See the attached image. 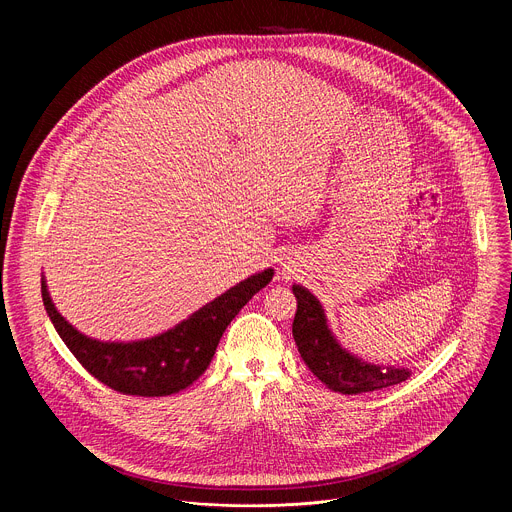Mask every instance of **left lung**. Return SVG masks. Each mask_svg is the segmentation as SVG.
Listing matches in <instances>:
<instances>
[{
    "mask_svg": "<svg viewBox=\"0 0 512 512\" xmlns=\"http://www.w3.org/2000/svg\"><path fill=\"white\" fill-rule=\"evenodd\" d=\"M298 312L294 318V340L308 369L332 391L360 395L407 381V369L377 367L342 350L328 330L320 302L302 285H294Z\"/></svg>",
    "mask_w": 512,
    "mask_h": 512,
    "instance_id": "8db88e82",
    "label": "left lung"
}]
</instances>
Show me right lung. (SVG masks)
<instances>
[{"label": "right lung", "mask_w": 512, "mask_h": 512, "mask_svg": "<svg viewBox=\"0 0 512 512\" xmlns=\"http://www.w3.org/2000/svg\"><path fill=\"white\" fill-rule=\"evenodd\" d=\"M271 279L273 269L251 275L176 328L129 344L99 342L72 328L56 312L44 281L42 300L62 342L97 381L123 395L164 397L190 387L206 371L231 320Z\"/></svg>", "instance_id": "add662e5"}]
</instances>
